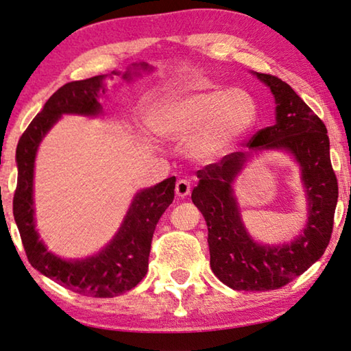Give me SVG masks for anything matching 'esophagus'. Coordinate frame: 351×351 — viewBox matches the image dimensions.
I'll return each instance as SVG.
<instances>
[{"mask_svg":"<svg viewBox=\"0 0 351 351\" xmlns=\"http://www.w3.org/2000/svg\"><path fill=\"white\" fill-rule=\"evenodd\" d=\"M189 193H191V183H189V180L180 179L176 183V194L179 195V197H186Z\"/></svg>","mask_w":351,"mask_h":351,"instance_id":"obj_1","label":"esophagus"}]
</instances>
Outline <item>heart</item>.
Segmentation results:
<instances>
[{
  "mask_svg": "<svg viewBox=\"0 0 351 351\" xmlns=\"http://www.w3.org/2000/svg\"><path fill=\"white\" fill-rule=\"evenodd\" d=\"M163 137L189 138L194 157L211 160L230 151L257 120L254 98L242 89H205L166 97L147 115Z\"/></svg>",
  "mask_w": 351,
  "mask_h": 351,
  "instance_id": "obj_1",
  "label": "heart"
}]
</instances>
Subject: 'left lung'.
Returning <instances> with one entry per match:
<instances>
[{"mask_svg": "<svg viewBox=\"0 0 351 351\" xmlns=\"http://www.w3.org/2000/svg\"><path fill=\"white\" fill-rule=\"evenodd\" d=\"M276 100V123L250 140L247 152H232L219 163L197 171L191 199L208 226L210 265L232 290L267 291L287 285L321 259L328 247L337 204V180L330 162V140L324 121L306 106L290 84L254 72ZM276 149L291 153L301 168L309 202V220L288 244L262 245L244 228L232 191L251 152Z\"/></svg>", "mask_w": 351, "mask_h": 351, "instance_id": "8db88e82", "label": "left lung"}]
</instances>
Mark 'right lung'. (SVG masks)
<instances>
[{
  "label": "right lung",
  "instance_id": "1",
  "mask_svg": "<svg viewBox=\"0 0 351 351\" xmlns=\"http://www.w3.org/2000/svg\"><path fill=\"white\" fill-rule=\"evenodd\" d=\"M146 63H135L126 72L112 71L131 82L141 72H151ZM106 75L71 82L49 98L41 112L30 121L16 146L18 182L14 195V217L26 256L35 269L67 290L90 298H114L131 290L145 278L154 231L158 219L174 200L176 177H169L134 195L123 223L106 247L84 259H63L51 253L35 230L34 168L41 140L61 115L97 117L103 112L98 98L104 94Z\"/></svg>",
  "mask_w": 351,
  "mask_h": 351
}]
</instances>
